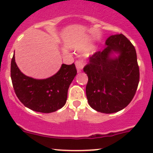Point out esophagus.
I'll list each match as a JSON object with an SVG mask.
<instances>
[{
  "mask_svg": "<svg viewBox=\"0 0 153 153\" xmlns=\"http://www.w3.org/2000/svg\"><path fill=\"white\" fill-rule=\"evenodd\" d=\"M84 63L85 62H84L83 60H81V59L77 60L76 62H75V66H76L78 72H82L83 68H84Z\"/></svg>",
  "mask_w": 153,
  "mask_h": 153,
  "instance_id": "1",
  "label": "esophagus"
}]
</instances>
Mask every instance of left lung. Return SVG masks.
<instances>
[{
  "label": "left lung",
  "mask_w": 153,
  "mask_h": 153,
  "mask_svg": "<svg viewBox=\"0 0 153 153\" xmlns=\"http://www.w3.org/2000/svg\"><path fill=\"white\" fill-rule=\"evenodd\" d=\"M106 47L89 57L84 67L88 76L86 94L89 106L102 113H114L126 107L135 95L140 73L132 43L122 34L111 35ZM115 52L117 58L111 57Z\"/></svg>",
  "instance_id": "8db88e82"
}]
</instances>
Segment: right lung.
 Listing matches in <instances>:
<instances>
[{
	"label": "right lung",
	"mask_w": 153,
	"mask_h": 153,
	"mask_svg": "<svg viewBox=\"0 0 153 153\" xmlns=\"http://www.w3.org/2000/svg\"><path fill=\"white\" fill-rule=\"evenodd\" d=\"M77 74L73 64H62L60 70L47 79H35L23 74L13 55L11 61V78L18 99L29 109L50 113L65 105L69 85Z\"/></svg>",
	"instance_id": "obj_1"
}]
</instances>
